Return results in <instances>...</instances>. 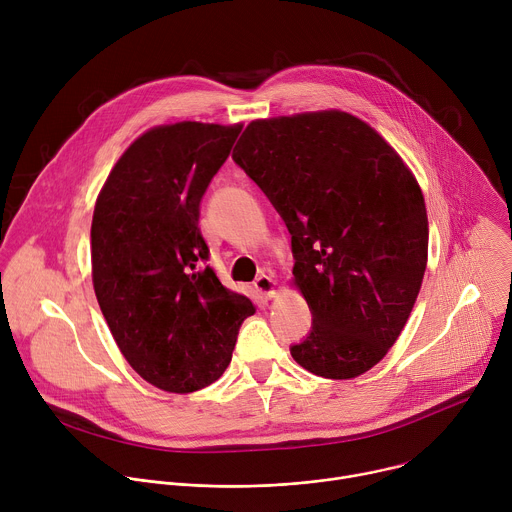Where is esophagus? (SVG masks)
I'll use <instances>...</instances> for the list:
<instances>
[{
	"instance_id": "1",
	"label": "esophagus",
	"mask_w": 512,
	"mask_h": 512,
	"mask_svg": "<svg viewBox=\"0 0 512 512\" xmlns=\"http://www.w3.org/2000/svg\"><path fill=\"white\" fill-rule=\"evenodd\" d=\"M255 289H257V294L261 296V300H273L275 296H277V285H275V281L269 277V275H261V277H257V281H255Z\"/></svg>"
}]
</instances>
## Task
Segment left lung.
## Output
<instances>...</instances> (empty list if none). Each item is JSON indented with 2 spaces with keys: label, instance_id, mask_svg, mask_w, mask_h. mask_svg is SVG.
Masks as SVG:
<instances>
[{
  "label": "left lung",
  "instance_id": "obj_1",
  "mask_svg": "<svg viewBox=\"0 0 512 512\" xmlns=\"http://www.w3.org/2000/svg\"><path fill=\"white\" fill-rule=\"evenodd\" d=\"M233 160L291 235V281L314 322L291 356L334 381L371 371L405 328L427 265L413 172L379 131L338 109L255 119Z\"/></svg>",
  "mask_w": 512,
  "mask_h": 512
}]
</instances>
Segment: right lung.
Returning <instances> with one entry per match:
<instances>
[{"label": "right lung", "instance_id": "obj_1", "mask_svg": "<svg viewBox=\"0 0 512 512\" xmlns=\"http://www.w3.org/2000/svg\"><path fill=\"white\" fill-rule=\"evenodd\" d=\"M243 123L180 121L141 133L109 172L93 212V287L131 369L168 393H194L229 367L255 314L206 265L200 198Z\"/></svg>", "mask_w": 512, "mask_h": 512}]
</instances>
